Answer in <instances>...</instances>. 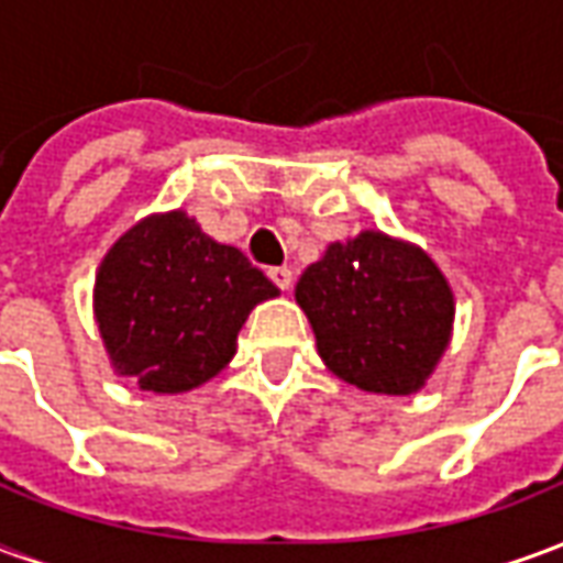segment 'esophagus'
<instances>
[{"instance_id":"esophagus-1","label":"esophagus","mask_w":563,"mask_h":563,"mask_svg":"<svg viewBox=\"0 0 563 563\" xmlns=\"http://www.w3.org/2000/svg\"><path fill=\"white\" fill-rule=\"evenodd\" d=\"M268 277L274 280L277 289H283V292H289V289H292V271L289 268H271Z\"/></svg>"}]
</instances>
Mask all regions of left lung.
I'll return each instance as SVG.
<instances>
[{
    "mask_svg": "<svg viewBox=\"0 0 563 563\" xmlns=\"http://www.w3.org/2000/svg\"><path fill=\"white\" fill-rule=\"evenodd\" d=\"M295 298L325 365L350 386L377 395L422 389L455 317L449 283L434 262L383 232L331 244L301 274Z\"/></svg>",
    "mask_w": 563,
    "mask_h": 563,
    "instance_id": "obj_1",
    "label": "left lung"
}]
</instances>
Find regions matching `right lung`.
<instances>
[{
	"label": "right lung",
	"mask_w": 563,
	"mask_h": 563,
	"mask_svg": "<svg viewBox=\"0 0 563 563\" xmlns=\"http://www.w3.org/2000/svg\"><path fill=\"white\" fill-rule=\"evenodd\" d=\"M277 286L184 210L141 220L96 274V319L120 377L189 391L229 365L250 310Z\"/></svg>",
	"instance_id": "add662e5"
}]
</instances>
